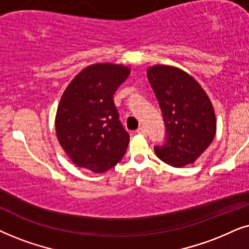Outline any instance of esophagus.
Masks as SVG:
<instances>
[{"mask_svg": "<svg viewBox=\"0 0 249 249\" xmlns=\"http://www.w3.org/2000/svg\"><path fill=\"white\" fill-rule=\"evenodd\" d=\"M137 133H139V134H145V130H144V127H139L138 130H137Z\"/></svg>", "mask_w": 249, "mask_h": 249, "instance_id": "obj_1", "label": "esophagus"}]
</instances>
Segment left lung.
<instances>
[{
	"label": "left lung",
	"mask_w": 249,
	"mask_h": 249,
	"mask_svg": "<svg viewBox=\"0 0 249 249\" xmlns=\"http://www.w3.org/2000/svg\"><path fill=\"white\" fill-rule=\"evenodd\" d=\"M147 76L166 126V142L156 145V155L173 167L195 163L216 133L210 98L196 79L178 67L155 65Z\"/></svg>",
	"instance_id": "1"
}]
</instances>
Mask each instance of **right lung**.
Returning <instances> with one entry per match:
<instances>
[{
	"label": "right lung",
	"instance_id": "add662e5",
	"mask_svg": "<svg viewBox=\"0 0 249 249\" xmlns=\"http://www.w3.org/2000/svg\"><path fill=\"white\" fill-rule=\"evenodd\" d=\"M130 72L124 65L94 64L66 88L55 115V133L78 167L104 173L126 152L130 135L119 121L114 94Z\"/></svg>",
	"mask_w": 249,
	"mask_h": 249
}]
</instances>
